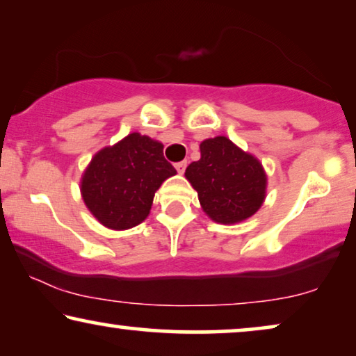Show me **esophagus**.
I'll list each match as a JSON object with an SVG mask.
<instances>
[{
    "label": "esophagus",
    "mask_w": 356,
    "mask_h": 356,
    "mask_svg": "<svg viewBox=\"0 0 356 356\" xmlns=\"http://www.w3.org/2000/svg\"><path fill=\"white\" fill-rule=\"evenodd\" d=\"M185 168H187V161H180V163H176V169L179 174H184Z\"/></svg>",
    "instance_id": "obj_1"
}]
</instances>
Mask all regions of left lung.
Returning <instances> with one entry per match:
<instances>
[{
	"label": "left lung",
	"instance_id": "8db88e82",
	"mask_svg": "<svg viewBox=\"0 0 356 356\" xmlns=\"http://www.w3.org/2000/svg\"><path fill=\"white\" fill-rule=\"evenodd\" d=\"M200 152L202 158L188 164L185 177L198 192L203 211L219 224L253 216L266 197L263 164L222 135L203 140Z\"/></svg>",
	"mask_w": 356,
	"mask_h": 356
}]
</instances>
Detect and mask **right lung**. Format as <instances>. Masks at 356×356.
<instances>
[{"label":"right lung","instance_id":"add662e5","mask_svg":"<svg viewBox=\"0 0 356 356\" xmlns=\"http://www.w3.org/2000/svg\"><path fill=\"white\" fill-rule=\"evenodd\" d=\"M174 174L163 143L134 132L95 154L82 176L80 192L104 227L126 230L147 219L154 192Z\"/></svg>","mask_w":356,"mask_h":356}]
</instances>
